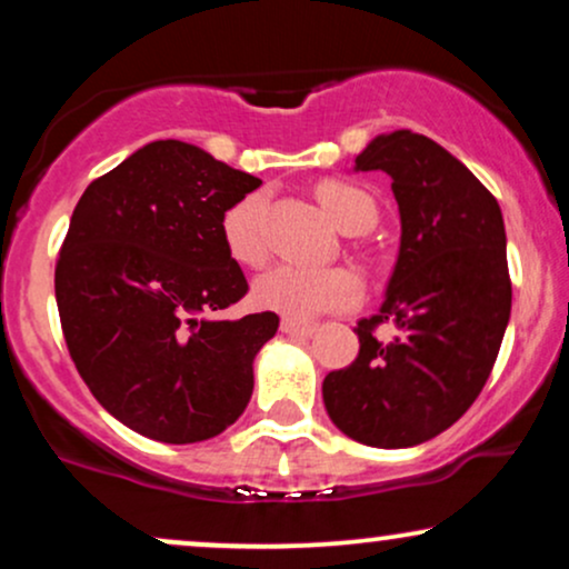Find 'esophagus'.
<instances>
[{
  "mask_svg": "<svg viewBox=\"0 0 569 569\" xmlns=\"http://www.w3.org/2000/svg\"><path fill=\"white\" fill-rule=\"evenodd\" d=\"M280 331L289 333V337H312L315 326L312 323H299V320L286 318L283 323H280Z\"/></svg>",
  "mask_w": 569,
  "mask_h": 569,
  "instance_id": "1",
  "label": "esophagus"
}]
</instances>
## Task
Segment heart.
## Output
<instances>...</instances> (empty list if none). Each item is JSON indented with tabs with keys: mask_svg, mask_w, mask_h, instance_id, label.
Segmentation results:
<instances>
[{
	"mask_svg": "<svg viewBox=\"0 0 569 569\" xmlns=\"http://www.w3.org/2000/svg\"><path fill=\"white\" fill-rule=\"evenodd\" d=\"M318 201L331 222L345 232H362L373 224L376 201L358 184L326 180L318 184ZM267 196L249 193L222 217V241L238 264L257 267L267 257L264 241ZM362 283L347 267L312 270L302 264H278L254 283V302L262 310L286 315L289 320H312L323 312L350 310L360 302Z\"/></svg>",
	"mask_w": 569,
	"mask_h": 569,
	"instance_id": "heart-1",
	"label": "heart"
}]
</instances>
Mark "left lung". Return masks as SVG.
I'll list each match as a JSON object with an SVG mask.
<instances>
[{"label":"left lung","mask_w":569,"mask_h":569,"mask_svg":"<svg viewBox=\"0 0 569 569\" xmlns=\"http://www.w3.org/2000/svg\"><path fill=\"white\" fill-rule=\"evenodd\" d=\"M392 177L400 254L381 310L362 318L360 352L323 381L328 416L371 448H413L467 413L501 350L511 315L501 207L456 156L397 129L355 159ZM392 322V342L375 328Z\"/></svg>","instance_id":"obj_1"}]
</instances>
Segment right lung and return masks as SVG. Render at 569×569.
Instances as JSON below:
<instances>
[{
  "label": "right lung",
  "mask_w": 569,
  "mask_h": 569,
  "mask_svg": "<svg viewBox=\"0 0 569 569\" xmlns=\"http://www.w3.org/2000/svg\"><path fill=\"white\" fill-rule=\"evenodd\" d=\"M262 180L180 140H156L89 182L54 264L73 366L113 419L201 442L249 406L278 315L209 320L246 297L222 217Z\"/></svg>",
  "instance_id": "1"
}]
</instances>
